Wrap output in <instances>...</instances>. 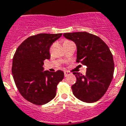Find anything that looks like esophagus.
Listing matches in <instances>:
<instances>
[{
    "instance_id": "1",
    "label": "esophagus",
    "mask_w": 126,
    "mask_h": 126,
    "mask_svg": "<svg viewBox=\"0 0 126 126\" xmlns=\"http://www.w3.org/2000/svg\"><path fill=\"white\" fill-rule=\"evenodd\" d=\"M71 74V73L69 71H64V76L65 77H67V75H69Z\"/></svg>"
}]
</instances>
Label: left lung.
I'll return each mask as SVG.
<instances>
[{"label": "left lung", "mask_w": 126, "mask_h": 126, "mask_svg": "<svg viewBox=\"0 0 126 126\" xmlns=\"http://www.w3.org/2000/svg\"><path fill=\"white\" fill-rule=\"evenodd\" d=\"M77 47L76 62L87 66L86 75L73 72L77 81L71 86L76 98L92 103L102 97L113 77L114 61L109 47L101 38L88 32L64 33Z\"/></svg>", "instance_id": "1"}]
</instances>
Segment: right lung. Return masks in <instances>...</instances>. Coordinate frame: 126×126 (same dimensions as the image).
I'll list each match as a JSON object with an SVG mask.
<instances>
[{
    "mask_svg": "<svg viewBox=\"0 0 126 126\" xmlns=\"http://www.w3.org/2000/svg\"><path fill=\"white\" fill-rule=\"evenodd\" d=\"M62 33H40L28 37L17 47L13 58L12 74L19 93L35 105L55 98L57 85L64 79L61 70L43 71L44 61L50 59L49 49Z\"/></svg>",
    "mask_w": 126,
    "mask_h": 126,
    "instance_id": "1",
    "label": "right lung"
}]
</instances>
